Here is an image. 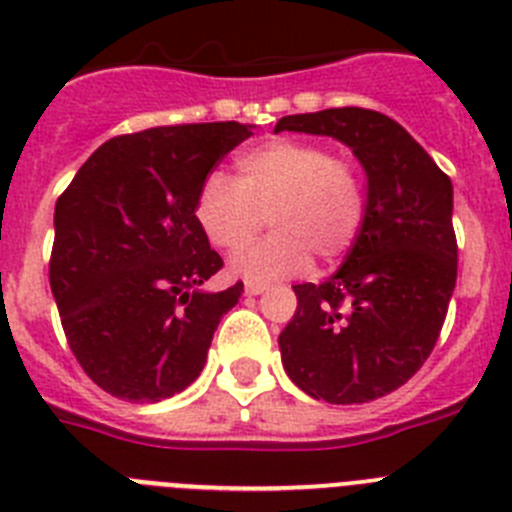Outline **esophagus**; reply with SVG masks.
<instances>
[{"instance_id": "esophagus-1", "label": "esophagus", "mask_w": 512, "mask_h": 512, "mask_svg": "<svg viewBox=\"0 0 512 512\" xmlns=\"http://www.w3.org/2000/svg\"><path fill=\"white\" fill-rule=\"evenodd\" d=\"M268 288H270L268 283H257V281L244 283V293H247V296H257V293H265Z\"/></svg>"}]
</instances>
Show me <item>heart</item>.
<instances>
[{
	"label": "heart",
	"instance_id": "1",
	"mask_svg": "<svg viewBox=\"0 0 512 512\" xmlns=\"http://www.w3.org/2000/svg\"><path fill=\"white\" fill-rule=\"evenodd\" d=\"M239 180L213 170L195 198V219L219 250H239L265 226L273 234L231 257L239 278L273 281L309 268L311 257L335 262L355 244L366 216L361 172L314 141L278 139L244 151Z\"/></svg>",
	"mask_w": 512,
	"mask_h": 512
}]
</instances>
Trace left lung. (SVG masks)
Masks as SVG:
<instances>
[{
  "label": "left lung",
  "instance_id": "left-lung-1",
  "mask_svg": "<svg viewBox=\"0 0 512 512\" xmlns=\"http://www.w3.org/2000/svg\"><path fill=\"white\" fill-rule=\"evenodd\" d=\"M278 131L332 136L368 180L366 216L348 257L324 283H301L278 337L288 379L330 404H363L420 371L456 288L451 177L389 115L330 108L286 115Z\"/></svg>",
  "mask_w": 512,
  "mask_h": 512
}]
</instances>
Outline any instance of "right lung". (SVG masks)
I'll list each match as a JSON object with an SVG mask.
<instances>
[{
	"instance_id": "add662e5",
	"label": "right lung",
	"mask_w": 512,
	"mask_h": 512,
	"mask_svg": "<svg viewBox=\"0 0 512 512\" xmlns=\"http://www.w3.org/2000/svg\"><path fill=\"white\" fill-rule=\"evenodd\" d=\"M250 136L237 121L115 136L59 195L48 281L71 353L113 397L159 402L201 376L244 286L201 288L224 260L198 226L195 198Z\"/></svg>"
}]
</instances>
